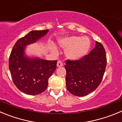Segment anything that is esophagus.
<instances>
[{
    "mask_svg": "<svg viewBox=\"0 0 122 122\" xmlns=\"http://www.w3.org/2000/svg\"><path fill=\"white\" fill-rule=\"evenodd\" d=\"M63 66V63L60 61H58L57 63V67H61V66Z\"/></svg>",
    "mask_w": 122,
    "mask_h": 122,
    "instance_id": "esophagus-1",
    "label": "esophagus"
}]
</instances>
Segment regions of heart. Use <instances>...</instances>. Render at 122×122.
Returning a JSON list of instances; mask_svg holds the SVG:
<instances>
[{
	"label": "heart",
	"instance_id": "1",
	"mask_svg": "<svg viewBox=\"0 0 122 122\" xmlns=\"http://www.w3.org/2000/svg\"><path fill=\"white\" fill-rule=\"evenodd\" d=\"M58 45L60 48L65 49V55L68 59L77 60L87 54L91 43L87 36L81 37L72 35L60 38L58 40ZM51 48L54 51L57 50L55 46H52Z\"/></svg>",
	"mask_w": 122,
	"mask_h": 122
}]
</instances>
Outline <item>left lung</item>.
Segmentation results:
<instances>
[{
    "label": "left lung",
    "mask_w": 122,
    "mask_h": 122,
    "mask_svg": "<svg viewBox=\"0 0 122 122\" xmlns=\"http://www.w3.org/2000/svg\"><path fill=\"white\" fill-rule=\"evenodd\" d=\"M104 47L96 41L90 54L75 61L66 60V86L71 94L84 97L94 91L100 85L106 66Z\"/></svg>",
    "instance_id": "obj_1"
}]
</instances>
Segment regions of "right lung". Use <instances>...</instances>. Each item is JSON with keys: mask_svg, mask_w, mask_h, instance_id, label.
<instances>
[{"mask_svg": "<svg viewBox=\"0 0 122 122\" xmlns=\"http://www.w3.org/2000/svg\"><path fill=\"white\" fill-rule=\"evenodd\" d=\"M48 32L49 30L31 31L16 42L11 52L9 69L13 81L25 94L35 95L45 91L48 79L56 70L57 60L28 56L25 52L27 46L36 43Z\"/></svg>", "mask_w": 122, "mask_h": 122, "instance_id": "obj_1", "label": "right lung"}]
</instances>
